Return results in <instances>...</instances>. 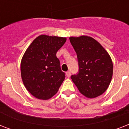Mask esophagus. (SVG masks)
Returning <instances> with one entry per match:
<instances>
[{"instance_id":"esophagus-1","label":"esophagus","mask_w":129,"mask_h":129,"mask_svg":"<svg viewBox=\"0 0 129 129\" xmlns=\"http://www.w3.org/2000/svg\"><path fill=\"white\" fill-rule=\"evenodd\" d=\"M66 76H68V78H70L71 76V72H70V71H68L66 72Z\"/></svg>"}]
</instances>
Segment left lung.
<instances>
[{"mask_svg":"<svg viewBox=\"0 0 129 129\" xmlns=\"http://www.w3.org/2000/svg\"><path fill=\"white\" fill-rule=\"evenodd\" d=\"M77 54L79 70L71 76L81 94L96 98L104 93L111 82L113 65L110 55L95 39L88 36L70 37Z\"/></svg>","mask_w":129,"mask_h":129,"instance_id":"obj_1","label":"left lung"}]
</instances>
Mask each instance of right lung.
I'll list each match as a JSON object with an SVG mask.
<instances>
[{"instance_id":"right-lung-1","label":"right lung","mask_w":129,"mask_h":129,"mask_svg":"<svg viewBox=\"0 0 129 129\" xmlns=\"http://www.w3.org/2000/svg\"><path fill=\"white\" fill-rule=\"evenodd\" d=\"M66 38L42 35L25 51L21 63V78L27 90L35 98L47 100L54 96L64 80L57 51Z\"/></svg>"}]
</instances>
